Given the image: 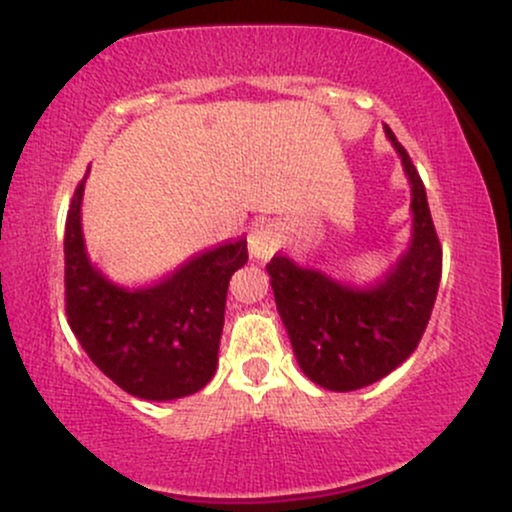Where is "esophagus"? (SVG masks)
<instances>
[{
	"instance_id": "esophagus-1",
	"label": "esophagus",
	"mask_w": 512,
	"mask_h": 512,
	"mask_svg": "<svg viewBox=\"0 0 512 512\" xmlns=\"http://www.w3.org/2000/svg\"><path fill=\"white\" fill-rule=\"evenodd\" d=\"M281 248V228L274 221H262L250 233V255L257 260H269Z\"/></svg>"
}]
</instances>
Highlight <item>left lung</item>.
<instances>
[{
  "label": "left lung",
  "mask_w": 512,
  "mask_h": 512,
  "mask_svg": "<svg viewBox=\"0 0 512 512\" xmlns=\"http://www.w3.org/2000/svg\"><path fill=\"white\" fill-rule=\"evenodd\" d=\"M411 185V243L373 286H351L284 255L267 264L276 310L289 332L298 366L315 385L351 392L402 366L424 337L443 272V250L426 187L390 127Z\"/></svg>",
  "instance_id": "1"
}]
</instances>
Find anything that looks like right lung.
Returning a JSON list of instances; mask_svg holds the SVG:
<instances>
[{
  "label": "right lung",
  "mask_w": 512,
  "mask_h": 512,
  "mask_svg": "<svg viewBox=\"0 0 512 512\" xmlns=\"http://www.w3.org/2000/svg\"><path fill=\"white\" fill-rule=\"evenodd\" d=\"M84 182L64 231V301L81 349L134 397L168 402L214 378L228 281L248 262V240L223 243L149 289H125L88 260L81 233Z\"/></svg>",
  "instance_id": "1"
}]
</instances>
